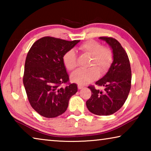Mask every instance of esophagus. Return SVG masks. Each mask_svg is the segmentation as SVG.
I'll list each match as a JSON object with an SVG mask.
<instances>
[{
    "label": "esophagus",
    "instance_id": "1",
    "mask_svg": "<svg viewBox=\"0 0 151 151\" xmlns=\"http://www.w3.org/2000/svg\"><path fill=\"white\" fill-rule=\"evenodd\" d=\"M84 88V86L81 85H79V84H78V88L79 89V90H81V89L83 88Z\"/></svg>",
    "mask_w": 151,
    "mask_h": 151
}]
</instances>
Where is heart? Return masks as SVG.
Segmentation results:
<instances>
[{
    "mask_svg": "<svg viewBox=\"0 0 151 151\" xmlns=\"http://www.w3.org/2000/svg\"><path fill=\"white\" fill-rule=\"evenodd\" d=\"M78 50L83 53L91 56L88 66L92 67L86 69H79L70 76L71 80L79 85H86L98 77L99 71L104 73L111 65L113 61V53L108 47H103L100 42L94 40H89L83 42L78 47ZM63 62L68 70L75 69L76 55L73 50L67 51L63 57Z\"/></svg>",
    "mask_w": 151,
    "mask_h": 151,
    "instance_id": "heart-1",
    "label": "heart"
}]
</instances>
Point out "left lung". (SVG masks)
Masks as SVG:
<instances>
[{
    "label": "left lung",
    "mask_w": 151,
    "mask_h": 151,
    "mask_svg": "<svg viewBox=\"0 0 151 151\" xmlns=\"http://www.w3.org/2000/svg\"><path fill=\"white\" fill-rule=\"evenodd\" d=\"M99 39L111 47L113 62L106 75L95 83L105 86L104 91L97 90L94 86H88L92 94L86 104L92 113L107 116L119 111L126 101L131 87V68L126 51L118 40L107 37Z\"/></svg>",
    "instance_id": "obj_1"
}]
</instances>
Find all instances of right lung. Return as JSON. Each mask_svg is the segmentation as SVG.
I'll use <instances>...</instances> for the list:
<instances>
[{
  "instance_id": "obj_1",
  "label": "right lung",
  "mask_w": 151,
  "mask_h": 151,
  "mask_svg": "<svg viewBox=\"0 0 151 151\" xmlns=\"http://www.w3.org/2000/svg\"><path fill=\"white\" fill-rule=\"evenodd\" d=\"M79 41L45 37L28 52L23 84L30 105L42 116L55 118L64 113L70 98L77 92V85L69 83L63 57Z\"/></svg>"
}]
</instances>
